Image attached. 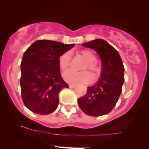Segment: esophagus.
<instances>
[{"instance_id": "1", "label": "esophagus", "mask_w": 149, "mask_h": 149, "mask_svg": "<svg viewBox=\"0 0 149 149\" xmlns=\"http://www.w3.org/2000/svg\"><path fill=\"white\" fill-rule=\"evenodd\" d=\"M69 88H71L75 87V85H74V84H69Z\"/></svg>"}]
</instances>
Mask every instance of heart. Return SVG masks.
<instances>
[{"label":"heart","instance_id":"b5f03b06","mask_svg":"<svg viewBox=\"0 0 149 149\" xmlns=\"http://www.w3.org/2000/svg\"><path fill=\"white\" fill-rule=\"evenodd\" d=\"M80 54L86 61L83 69H88L93 76H97L100 74V66L96 61L97 57L93 52L88 49H83L80 52ZM71 64V58L69 52H66L61 55L58 58V65L61 70L64 72L69 69ZM63 77L67 82L71 83H86L91 80V75L87 71L80 72H76L69 70L63 74Z\"/></svg>","mask_w":149,"mask_h":149}]
</instances>
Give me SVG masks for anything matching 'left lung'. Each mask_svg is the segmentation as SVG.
I'll use <instances>...</instances> for the list:
<instances>
[{"label":"left lung","instance_id":"obj_1","mask_svg":"<svg viewBox=\"0 0 149 149\" xmlns=\"http://www.w3.org/2000/svg\"><path fill=\"white\" fill-rule=\"evenodd\" d=\"M96 50L102 60L100 80L88 87L83 97L78 99L80 108L91 116H101L111 112L121 93L124 82V66L119 53L103 39H97L83 44Z\"/></svg>","mask_w":149,"mask_h":149}]
</instances>
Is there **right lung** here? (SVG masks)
Wrapping results in <instances>:
<instances>
[{
	"label": "right lung",
	"instance_id": "1",
	"mask_svg": "<svg viewBox=\"0 0 149 149\" xmlns=\"http://www.w3.org/2000/svg\"><path fill=\"white\" fill-rule=\"evenodd\" d=\"M74 45L42 39L33 42L24 52L21 62V96L31 111L47 115L57 108L59 93L69 88L61 75L58 58Z\"/></svg>",
	"mask_w": 149,
	"mask_h": 149
}]
</instances>
